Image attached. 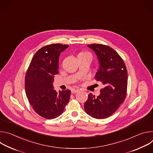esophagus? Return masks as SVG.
<instances>
[{
  "mask_svg": "<svg viewBox=\"0 0 153 153\" xmlns=\"http://www.w3.org/2000/svg\"><path fill=\"white\" fill-rule=\"evenodd\" d=\"M80 91V90H75V89H73L72 90H71V93H73V94H76V93H78V92H79Z\"/></svg>",
  "mask_w": 153,
  "mask_h": 153,
  "instance_id": "esophagus-1",
  "label": "esophagus"
}]
</instances>
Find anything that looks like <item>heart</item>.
<instances>
[{
    "mask_svg": "<svg viewBox=\"0 0 153 153\" xmlns=\"http://www.w3.org/2000/svg\"><path fill=\"white\" fill-rule=\"evenodd\" d=\"M78 56H89V57H91L92 58V56L91 55V54L90 53H88V52H85V51H83V52H81L79 54Z\"/></svg>",
    "mask_w": 153,
    "mask_h": 153,
    "instance_id": "heart-1",
    "label": "heart"
}]
</instances>
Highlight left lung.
I'll use <instances>...</instances> for the list:
<instances>
[{
	"label": "left lung",
	"mask_w": 153,
	"mask_h": 153,
	"mask_svg": "<svg viewBox=\"0 0 153 153\" xmlns=\"http://www.w3.org/2000/svg\"><path fill=\"white\" fill-rule=\"evenodd\" d=\"M96 54L100 63L95 79L104 87L99 96L91 93L84 104L86 113L90 116L105 119L111 116L125 99L128 73L122 58L111 47L102 44L88 45Z\"/></svg>",
	"instance_id": "left-lung-1"
}]
</instances>
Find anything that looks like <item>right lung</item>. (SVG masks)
<instances>
[{
    "label": "right lung",
    "instance_id": "1",
    "mask_svg": "<svg viewBox=\"0 0 153 153\" xmlns=\"http://www.w3.org/2000/svg\"><path fill=\"white\" fill-rule=\"evenodd\" d=\"M69 47L53 43L39 49L34 55L25 78L26 95L33 110L41 117L53 119L61 115L68 103L70 90L57 92L52 84L59 73V59Z\"/></svg>",
    "mask_w": 153,
    "mask_h": 153
}]
</instances>
